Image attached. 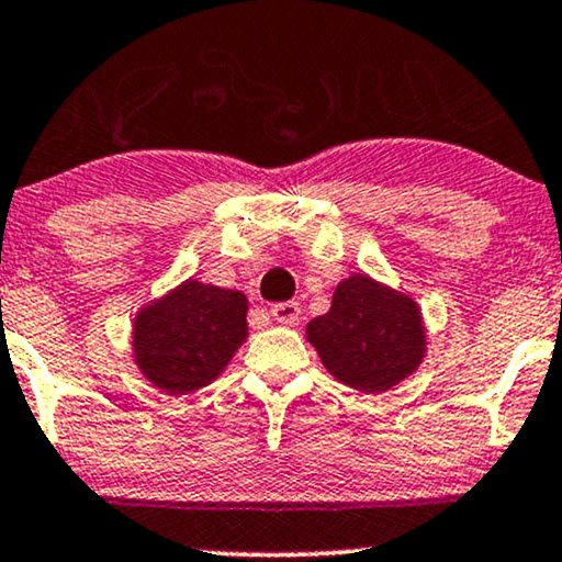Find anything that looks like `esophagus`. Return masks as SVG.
I'll list each match as a JSON object with an SVG mask.
<instances>
[{"mask_svg": "<svg viewBox=\"0 0 562 562\" xmlns=\"http://www.w3.org/2000/svg\"><path fill=\"white\" fill-rule=\"evenodd\" d=\"M272 316L280 324H295L301 319V306L295 301H285V303H274L272 306Z\"/></svg>", "mask_w": 562, "mask_h": 562, "instance_id": "esophagus-1", "label": "esophagus"}]
</instances>
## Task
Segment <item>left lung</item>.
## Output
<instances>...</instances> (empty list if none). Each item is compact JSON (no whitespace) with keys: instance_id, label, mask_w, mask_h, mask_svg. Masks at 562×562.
Masks as SVG:
<instances>
[{"instance_id":"8db88e82","label":"left lung","mask_w":562,"mask_h":562,"mask_svg":"<svg viewBox=\"0 0 562 562\" xmlns=\"http://www.w3.org/2000/svg\"><path fill=\"white\" fill-rule=\"evenodd\" d=\"M324 369L358 392H384L408 380L427 356L418 303L401 290L353 272L335 288L333 308L306 324Z\"/></svg>"}]
</instances>
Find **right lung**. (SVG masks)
I'll list each match as a JSON object with an SVG mask.
<instances>
[{"mask_svg":"<svg viewBox=\"0 0 562 562\" xmlns=\"http://www.w3.org/2000/svg\"><path fill=\"white\" fill-rule=\"evenodd\" d=\"M248 299L240 290L186 280L133 319V361L154 387L188 395L225 371L248 337Z\"/></svg>","mask_w":562,"mask_h":562,"instance_id":"1","label":"right lung"}]
</instances>
